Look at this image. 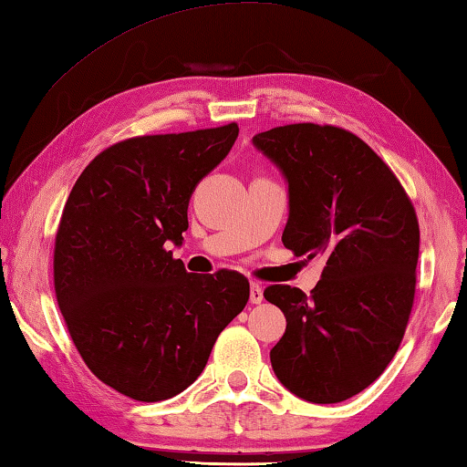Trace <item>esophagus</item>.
<instances>
[{"instance_id": "esophagus-1", "label": "esophagus", "mask_w": 467, "mask_h": 467, "mask_svg": "<svg viewBox=\"0 0 467 467\" xmlns=\"http://www.w3.org/2000/svg\"><path fill=\"white\" fill-rule=\"evenodd\" d=\"M249 300H251V303H253V305H259V303H262V300H264V288H262V286H259V284H255V282H253V284H251Z\"/></svg>"}]
</instances>
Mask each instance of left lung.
<instances>
[{"label": "left lung", "mask_w": 467, "mask_h": 467, "mask_svg": "<svg viewBox=\"0 0 467 467\" xmlns=\"http://www.w3.org/2000/svg\"><path fill=\"white\" fill-rule=\"evenodd\" d=\"M253 144L288 181L284 247L326 259L311 296L282 284L264 292L286 317L272 368L298 398L337 404L367 389L404 337L420 247L414 205L381 158L342 128L282 125Z\"/></svg>", "instance_id": "obj_1"}]
</instances>
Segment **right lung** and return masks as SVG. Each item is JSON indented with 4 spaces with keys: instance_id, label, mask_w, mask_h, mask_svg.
<instances>
[{
    "instance_id": "1",
    "label": "right lung",
    "mask_w": 467,
    "mask_h": 467,
    "mask_svg": "<svg viewBox=\"0 0 467 467\" xmlns=\"http://www.w3.org/2000/svg\"><path fill=\"white\" fill-rule=\"evenodd\" d=\"M239 125L113 144L82 171L55 234V296L94 375L138 401H162L202 375L249 300L239 272L187 274L183 243L200 181L231 152Z\"/></svg>"
}]
</instances>
